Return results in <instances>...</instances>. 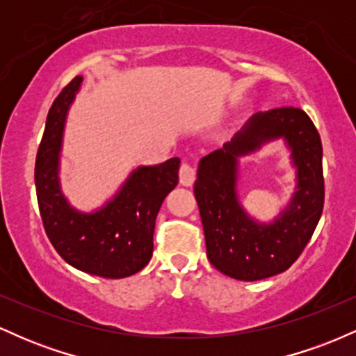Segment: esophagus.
Listing matches in <instances>:
<instances>
[{
	"mask_svg": "<svg viewBox=\"0 0 356 356\" xmlns=\"http://www.w3.org/2000/svg\"><path fill=\"white\" fill-rule=\"evenodd\" d=\"M179 181H181L182 186L189 187L194 184L195 181V169L192 167L191 164H187V162H184L181 165V169H179Z\"/></svg>",
	"mask_w": 356,
	"mask_h": 356,
	"instance_id": "34e87169",
	"label": "esophagus"
}]
</instances>
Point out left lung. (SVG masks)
Wrapping results in <instances>:
<instances>
[{
    "label": "left lung",
    "instance_id": "1",
    "mask_svg": "<svg viewBox=\"0 0 356 356\" xmlns=\"http://www.w3.org/2000/svg\"><path fill=\"white\" fill-rule=\"evenodd\" d=\"M283 140L296 169V192L271 221L252 218L238 199L240 159ZM323 147L316 127L295 107L259 112L222 145L199 161L194 194L207 257L222 275L257 281L291 266L312 239L325 202Z\"/></svg>",
    "mask_w": 356,
    "mask_h": 356
}]
</instances>
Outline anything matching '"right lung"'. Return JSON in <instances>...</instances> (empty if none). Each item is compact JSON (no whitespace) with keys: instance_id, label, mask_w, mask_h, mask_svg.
I'll return each instance as SVG.
<instances>
[{"instance_id":"add662e5","label":"right lung","mask_w":356,"mask_h":356,"mask_svg":"<svg viewBox=\"0 0 356 356\" xmlns=\"http://www.w3.org/2000/svg\"><path fill=\"white\" fill-rule=\"evenodd\" d=\"M83 76H75L53 102L36 154L35 186L44 231L73 268L102 277H127L147 266L154 251L155 218L179 182L181 159L138 165L112 197L93 211L73 207L61 191L60 159L70 107Z\"/></svg>"}]
</instances>
